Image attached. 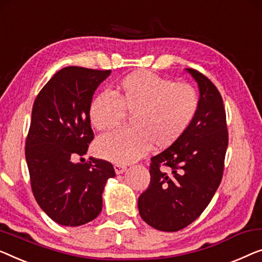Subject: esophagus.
<instances>
[{"label":"esophagus","instance_id":"obj_1","mask_svg":"<svg viewBox=\"0 0 262 262\" xmlns=\"http://www.w3.org/2000/svg\"><path fill=\"white\" fill-rule=\"evenodd\" d=\"M113 168H115V171H116L117 175H120V173H123L125 170H126V166L123 165V164H115Z\"/></svg>","mask_w":262,"mask_h":262}]
</instances>
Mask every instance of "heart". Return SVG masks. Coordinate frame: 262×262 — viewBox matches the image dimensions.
Returning <instances> with one entry per match:
<instances>
[{"label": "heart", "instance_id": "heart-1", "mask_svg": "<svg viewBox=\"0 0 262 262\" xmlns=\"http://www.w3.org/2000/svg\"><path fill=\"white\" fill-rule=\"evenodd\" d=\"M194 87L147 71L125 77L113 96L101 93L91 101L89 116L98 131L113 130L131 115L130 128L106 135L97 142V152L108 161L128 164L143 157L151 145L164 149L190 126L199 111Z\"/></svg>", "mask_w": 262, "mask_h": 262}]
</instances>
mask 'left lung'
Returning a JSON list of instances; mask_svg holds the SVG:
<instances>
[{
    "instance_id": "1",
    "label": "left lung",
    "mask_w": 262,
    "mask_h": 262,
    "mask_svg": "<svg viewBox=\"0 0 262 262\" xmlns=\"http://www.w3.org/2000/svg\"><path fill=\"white\" fill-rule=\"evenodd\" d=\"M200 90V106L187 131L151 158L149 188L139 196V215L163 232H177L203 213L221 183L228 146L226 111L215 85L185 68Z\"/></svg>"
}]
</instances>
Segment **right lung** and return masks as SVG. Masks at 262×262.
Wrapping results in <instances>:
<instances>
[{"label":"right lung","instance_id":"1","mask_svg":"<svg viewBox=\"0 0 262 262\" xmlns=\"http://www.w3.org/2000/svg\"><path fill=\"white\" fill-rule=\"evenodd\" d=\"M111 71L70 66L53 75L37 94L26 139L30 184L41 209L61 226L78 227L92 221L103 209V191L113 165L90 158L94 138L89 116L93 94Z\"/></svg>","mask_w":262,"mask_h":262}]
</instances>
